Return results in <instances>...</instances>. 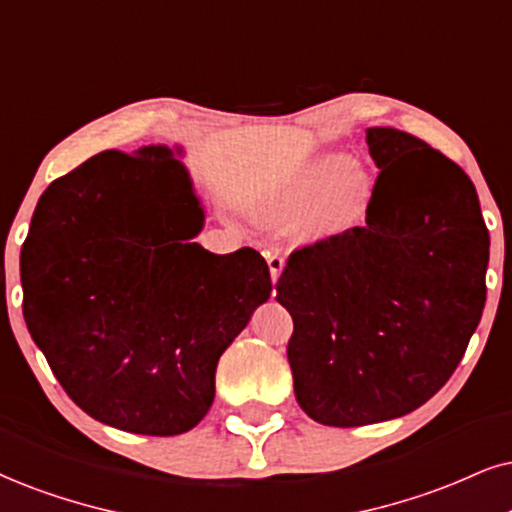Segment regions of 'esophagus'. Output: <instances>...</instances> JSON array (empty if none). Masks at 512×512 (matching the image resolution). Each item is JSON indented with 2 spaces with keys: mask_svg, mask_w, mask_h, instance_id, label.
<instances>
[{
  "mask_svg": "<svg viewBox=\"0 0 512 512\" xmlns=\"http://www.w3.org/2000/svg\"><path fill=\"white\" fill-rule=\"evenodd\" d=\"M268 268H270V277H273V282L280 280L282 270H285V256H282V254H268Z\"/></svg>",
  "mask_w": 512,
  "mask_h": 512,
  "instance_id": "34e87169",
  "label": "esophagus"
}]
</instances>
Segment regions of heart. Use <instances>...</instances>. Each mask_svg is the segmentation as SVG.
<instances>
[{
	"label": "heart",
	"mask_w": 512,
	"mask_h": 512,
	"mask_svg": "<svg viewBox=\"0 0 512 512\" xmlns=\"http://www.w3.org/2000/svg\"><path fill=\"white\" fill-rule=\"evenodd\" d=\"M323 198L326 201L320 206V218L332 227L351 223L368 201V182L363 173L351 168L346 156H323L313 161L292 192L296 208H311Z\"/></svg>",
	"instance_id": "heart-1"
}]
</instances>
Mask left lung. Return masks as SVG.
<instances>
[{
    "label": "left lung",
    "instance_id": "obj_1",
    "mask_svg": "<svg viewBox=\"0 0 512 512\" xmlns=\"http://www.w3.org/2000/svg\"><path fill=\"white\" fill-rule=\"evenodd\" d=\"M368 149L380 175L365 225L292 251L275 285L296 401L330 427L430 401L487 301L489 230L463 168L396 128H368Z\"/></svg>",
    "mask_w": 512,
    "mask_h": 512
}]
</instances>
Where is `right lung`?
<instances>
[{"instance_id": "add662e5", "label": "right lung", "mask_w": 512, "mask_h": 512, "mask_svg": "<svg viewBox=\"0 0 512 512\" xmlns=\"http://www.w3.org/2000/svg\"><path fill=\"white\" fill-rule=\"evenodd\" d=\"M166 147L102 151L44 189L21 249L23 318L94 420L173 437L199 425L216 365L273 292L266 258L211 254Z\"/></svg>"}]
</instances>
